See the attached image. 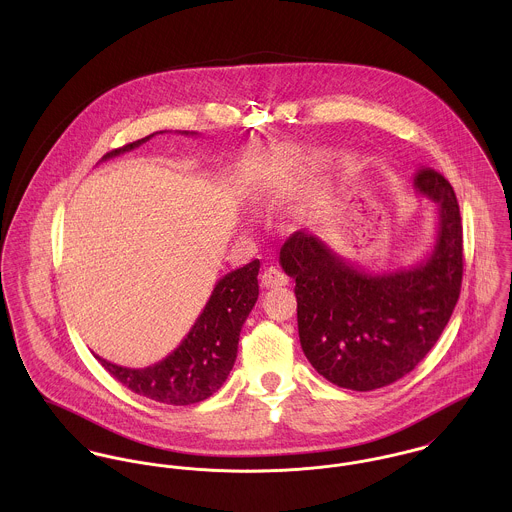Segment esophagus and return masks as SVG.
Returning a JSON list of instances; mask_svg holds the SVG:
<instances>
[{"label": "esophagus", "instance_id": "esophagus-1", "mask_svg": "<svg viewBox=\"0 0 512 512\" xmlns=\"http://www.w3.org/2000/svg\"><path fill=\"white\" fill-rule=\"evenodd\" d=\"M260 282H262L264 288H280V286L288 284V276L282 270H278L276 266H270L262 272Z\"/></svg>", "mask_w": 512, "mask_h": 512}]
</instances>
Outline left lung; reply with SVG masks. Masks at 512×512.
Masks as SVG:
<instances>
[{
	"label": "left lung",
	"instance_id": "8db88e82",
	"mask_svg": "<svg viewBox=\"0 0 512 512\" xmlns=\"http://www.w3.org/2000/svg\"><path fill=\"white\" fill-rule=\"evenodd\" d=\"M414 187L438 205L434 250L416 266L365 272L303 230L280 250V264L295 280L301 349L341 388L366 392L414 370L459 299L463 226L453 187L430 167L416 173Z\"/></svg>",
	"mask_w": 512,
	"mask_h": 512
}]
</instances>
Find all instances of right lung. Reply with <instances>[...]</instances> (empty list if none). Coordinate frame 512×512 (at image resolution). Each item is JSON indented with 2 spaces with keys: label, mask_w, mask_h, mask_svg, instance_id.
Instances as JSON below:
<instances>
[{
  "label": "right lung",
  "mask_w": 512,
  "mask_h": 512,
  "mask_svg": "<svg viewBox=\"0 0 512 512\" xmlns=\"http://www.w3.org/2000/svg\"><path fill=\"white\" fill-rule=\"evenodd\" d=\"M149 138L153 134L118 147L102 159L142 146ZM258 270L260 260H252L220 278L187 337L163 361L146 368H128L112 365L96 355L98 363L126 388L149 400L171 406L207 400L224 384L236 361L242 325L258 299Z\"/></svg>",
  "instance_id": "add662e5"
}]
</instances>
